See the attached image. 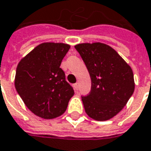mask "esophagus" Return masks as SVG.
<instances>
[{"mask_svg": "<svg viewBox=\"0 0 151 151\" xmlns=\"http://www.w3.org/2000/svg\"><path fill=\"white\" fill-rule=\"evenodd\" d=\"M74 90L75 91H78V83H76V84H74Z\"/></svg>", "mask_w": 151, "mask_h": 151, "instance_id": "obj_1", "label": "esophagus"}]
</instances>
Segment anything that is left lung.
Instances as JSON below:
<instances>
[{
	"label": "left lung",
	"mask_w": 151,
	"mask_h": 151,
	"mask_svg": "<svg viewBox=\"0 0 151 151\" xmlns=\"http://www.w3.org/2000/svg\"><path fill=\"white\" fill-rule=\"evenodd\" d=\"M74 47L89 72L91 88L82 97L86 114L97 121L115 116L126 105L135 90L132 69L110 46L81 43Z\"/></svg>",
	"instance_id": "8db88e82"
}]
</instances>
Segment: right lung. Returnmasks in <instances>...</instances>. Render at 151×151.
Instances as JSON below:
<instances>
[{
  "mask_svg": "<svg viewBox=\"0 0 151 151\" xmlns=\"http://www.w3.org/2000/svg\"><path fill=\"white\" fill-rule=\"evenodd\" d=\"M65 43L38 45L19 62L14 86L26 106L36 116L52 119L65 111L74 95L60 66L70 49Z\"/></svg>",
  "mask_w": 151,
  "mask_h": 151,
  "instance_id": "add662e5",
  "label": "right lung"
}]
</instances>
